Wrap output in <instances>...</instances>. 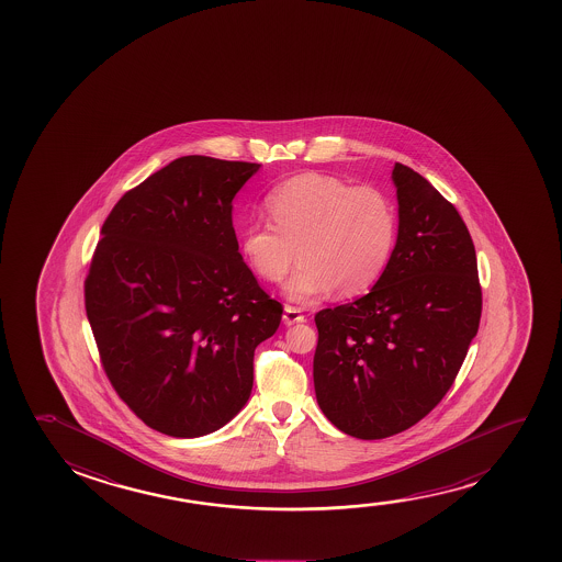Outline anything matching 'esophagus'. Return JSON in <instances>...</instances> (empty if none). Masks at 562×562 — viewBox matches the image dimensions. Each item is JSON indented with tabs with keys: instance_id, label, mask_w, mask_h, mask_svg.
I'll return each instance as SVG.
<instances>
[{
	"instance_id": "1",
	"label": "esophagus",
	"mask_w": 562,
	"mask_h": 562,
	"mask_svg": "<svg viewBox=\"0 0 562 562\" xmlns=\"http://www.w3.org/2000/svg\"><path fill=\"white\" fill-rule=\"evenodd\" d=\"M307 316L301 313L300 307H292V305H285L284 307V324L292 326V324L305 323Z\"/></svg>"
}]
</instances>
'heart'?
<instances>
[{
  "mask_svg": "<svg viewBox=\"0 0 562 562\" xmlns=\"http://www.w3.org/2000/svg\"><path fill=\"white\" fill-rule=\"evenodd\" d=\"M272 223H251L239 251L265 282L285 284L293 301H313L336 290L339 297L369 292L384 274L397 241V211L374 186H351L321 172L288 178L265 198Z\"/></svg>",
  "mask_w": 562,
  "mask_h": 562,
  "instance_id": "b5f03b06",
  "label": "heart"
}]
</instances>
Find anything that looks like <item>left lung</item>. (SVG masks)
<instances>
[{
    "instance_id": "left-lung-1",
    "label": "left lung",
    "mask_w": 562,
    "mask_h": 562,
    "mask_svg": "<svg viewBox=\"0 0 562 562\" xmlns=\"http://www.w3.org/2000/svg\"><path fill=\"white\" fill-rule=\"evenodd\" d=\"M392 178L400 232L384 274L367 295L315 315L316 401L359 439L423 420L453 385L482 316L476 251L459 211L401 162Z\"/></svg>"
}]
</instances>
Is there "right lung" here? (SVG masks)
I'll return each mask as SVG.
<instances>
[{
  "mask_svg": "<svg viewBox=\"0 0 562 562\" xmlns=\"http://www.w3.org/2000/svg\"><path fill=\"white\" fill-rule=\"evenodd\" d=\"M257 162L186 155L116 201L85 280L101 367L139 420L198 438L238 415L282 321L238 251L232 200Z\"/></svg>",
  "mask_w": 562,
  "mask_h": 562,
  "instance_id": "1",
  "label": "right lung"
}]
</instances>
